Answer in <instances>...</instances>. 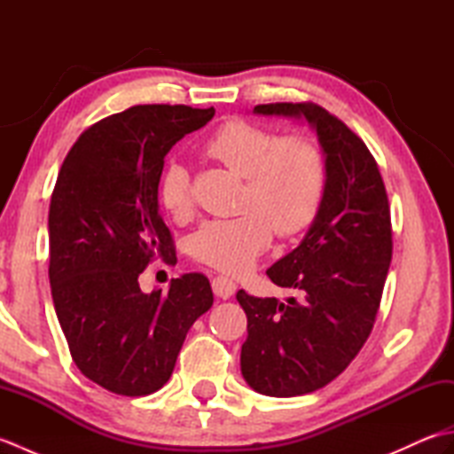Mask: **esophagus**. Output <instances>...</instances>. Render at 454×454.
I'll use <instances>...</instances> for the list:
<instances>
[{"instance_id":"obj_1","label":"esophagus","mask_w":454,"mask_h":454,"mask_svg":"<svg viewBox=\"0 0 454 454\" xmlns=\"http://www.w3.org/2000/svg\"><path fill=\"white\" fill-rule=\"evenodd\" d=\"M212 291L222 301H228V298H232L236 293V283L230 281L228 277H216L215 281H212Z\"/></svg>"}]
</instances>
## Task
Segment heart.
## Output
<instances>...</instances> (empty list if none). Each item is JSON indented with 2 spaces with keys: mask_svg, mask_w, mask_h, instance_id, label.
<instances>
[{
  "mask_svg": "<svg viewBox=\"0 0 454 454\" xmlns=\"http://www.w3.org/2000/svg\"><path fill=\"white\" fill-rule=\"evenodd\" d=\"M207 153L244 177L236 218L200 224L191 236V254L224 273L247 271L255 257L278 236H293L316 218L325 195V160L320 146L302 134H278L247 121H228L208 138ZM160 200L171 216L191 212V185L185 166L173 161L160 179Z\"/></svg>",
  "mask_w": 454,
  "mask_h": 454,
  "instance_id": "heart-1",
  "label": "heart"
}]
</instances>
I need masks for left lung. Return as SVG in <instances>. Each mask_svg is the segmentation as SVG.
Returning a JSON list of instances; mask_svg holds the SVG:
<instances>
[{"label": "left lung", "mask_w": 454, "mask_h": 454, "mask_svg": "<svg viewBox=\"0 0 454 454\" xmlns=\"http://www.w3.org/2000/svg\"><path fill=\"white\" fill-rule=\"evenodd\" d=\"M255 114L308 122L325 160V195L291 254L267 269L301 301L238 291L247 316L239 366L255 392L291 398L345 371L369 337L392 259L387 189L364 142L314 103L257 105Z\"/></svg>", "instance_id": "left-lung-1"}]
</instances>
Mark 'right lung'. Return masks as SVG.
I'll use <instances>...</instances> for the list:
<instances>
[{"mask_svg":"<svg viewBox=\"0 0 454 454\" xmlns=\"http://www.w3.org/2000/svg\"><path fill=\"white\" fill-rule=\"evenodd\" d=\"M215 109L138 105L85 130L67 153L48 210L52 301L83 376L122 396H148L169 380L191 325L210 310L200 273L144 294L152 259H171L158 187L168 152Z\"/></svg>","mask_w":454,"mask_h":454,"instance_id":"1","label":"right lung"}]
</instances>
